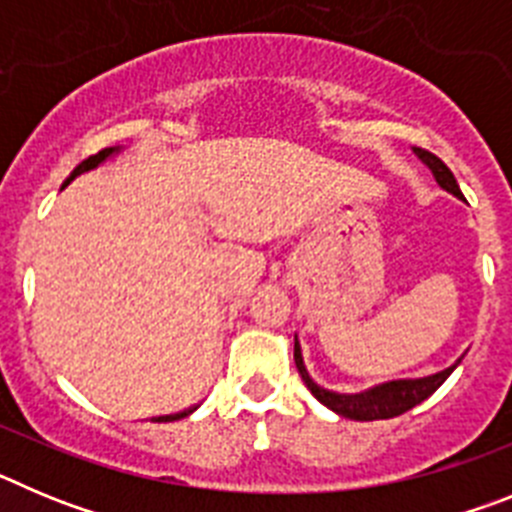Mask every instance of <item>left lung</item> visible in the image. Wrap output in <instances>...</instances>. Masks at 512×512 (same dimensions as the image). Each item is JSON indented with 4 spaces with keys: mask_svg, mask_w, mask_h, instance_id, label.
Returning a JSON list of instances; mask_svg holds the SVG:
<instances>
[{
    "mask_svg": "<svg viewBox=\"0 0 512 512\" xmlns=\"http://www.w3.org/2000/svg\"><path fill=\"white\" fill-rule=\"evenodd\" d=\"M413 151H415V156H418L420 161H423V164L433 171L436 182L441 184L446 192L456 194V197H464L459 189V184H456L454 174H451V169L443 164L441 158L433 156V153L425 151V148H413ZM459 361H456L454 366H449V369H443V372L431 374V377L397 379V382L379 384V387L359 392V395H338V392H330V390H325V387H320V384L312 382V377L307 374V369H305V361H302L300 341H297V336H295V364H297V372H300L302 382L307 384V390L318 397V402H323L325 408H330L333 413L343 415V418H351V420H387V418H395V415L408 413L410 408H415V405H420L423 400H428V397H431L433 392H436L438 387L446 382V379H449V374L454 372L456 366H459Z\"/></svg>",
    "mask_w": 512,
    "mask_h": 512,
    "instance_id": "1",
    "label": "left lung"
}]
</instances>
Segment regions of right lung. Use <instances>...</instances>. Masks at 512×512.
<instances>
[{
    "mask_svg": "<svg viewBox=\"0 0 512 512\" xmlns=\"http://www.w3.org/2000/svg\"><path fill=\"white\" fill-rule=\"evenodd\" d=\"M117 148H102V151L99 153H94V156H89V158H84V161H81L79 166H76L74 169V174L69 176V179H66V184L71 182V179H74V176H79V174H84V171H89V169H94V166H99L104 161V158H110L112 153H115ZM66 184H63V187H66ZM194 408H189V410H184V413H176V415H166V418H158L161 420V423H166V420H179V418H184V415H189L192 413Z\"/></svg>",
    "mask_w": 512,
    "mask_h": 512,
    "instance_id": "1",
    "label": "right lung"
}]
</instances>
